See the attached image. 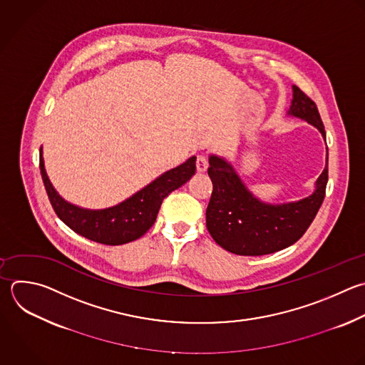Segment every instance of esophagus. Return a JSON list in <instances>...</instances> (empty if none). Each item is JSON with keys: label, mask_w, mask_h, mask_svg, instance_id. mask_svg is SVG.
I'll use <instances>...</instances> for the list:
<instances>
[{"label": "esophagus", "mask_w": 365, "mask_h": 365, "mask_svg": "<svg viewBox=\"0 0 365 365\" xmlns=\"http://www.w3.org/2000/svg\"><path fill=\"white\" fill-rule=\"evenodd\" d=\"M207 168H208L207 158L204 155H198L197 157V171L198 173H204V171H207Z\"/></svg>", "instance_id": "1"}]
</instances>
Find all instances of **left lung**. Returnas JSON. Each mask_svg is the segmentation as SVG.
<instances>
[{
  "mask_svg": "<svg viewBox=\"0 0 365 365\" xmlns=\"http://www.w3.org/2000/svg\"><path fill=\"white\" fill-rule=\"evenodd\" d=\"M287 115L307 121L325 140L324 124L315 103L295 86H292ZM208 161L212 194L205 212L207 230L220 247L237 255H265L292 245L307 231L325 197L328 154L312 194L281 204L257 198L224 157L211 154Z\"/></svg>",
  "mask_w": 365,
  "mask_h": 365,
  "instance_id": "8db88e82",
  "label": "left lung"
}]
</instances>
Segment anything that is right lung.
Instances as JSON below:
<instances>
[{
    "label": "right lung",
    "instance_id": "obj_1",
    "mask_svg": "<svg viewBox=\"0 0 365 365\" xmlns=\"http://www.w3.org/2000/svg\"><path fill=\"white\" fill-rule=\"evenodd\" d=\"M197 157L165 171L148 185L117 205L90 210L64 200L51 184L40 148V170L50 202L58 218L77 234L107 245H121L144 235L154 224L163 200L195 174Z\"/></svg>",
    "mask_w": 365,
    "mask_h": 365
}]
</instances>
